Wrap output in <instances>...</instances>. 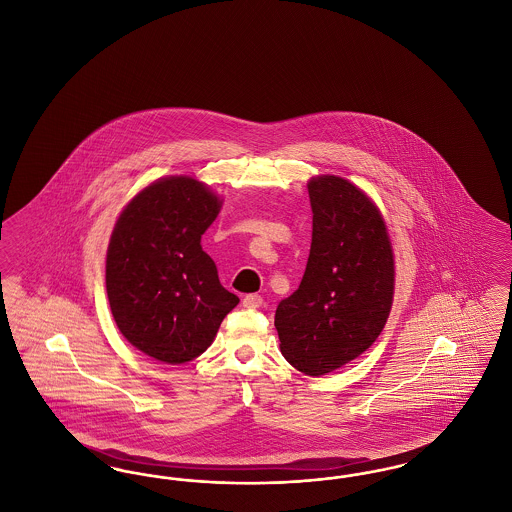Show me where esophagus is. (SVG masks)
I'll use <instances>...</instances> for the list:
<instances>
[{
  "label": "esophagus",
  "instance_id": "esophagus-1",
  "mask_svg": "<svg viewBox=\"0 0 512 512\" xmlns=\"http://www.w3.org/2000/svg\"><path fill=\"white\" fill-rule=\"evenodd\" d=\"M263 305V297L259 293H249L244 297V307L247 309H259Z\"/></svg>",
  "mask_w": 512,
  "mask_h": 512
}]
</instances>
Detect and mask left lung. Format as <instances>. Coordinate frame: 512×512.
<instances>
[{"label":"left lung","mask_w":512,"mask_h":512,"mask_svg":"<svg viewBox=\"0 0 512 512\" xmlns=\"http://www.w3.org/2000/svg\"><path fill=\"white\" fill-rule=\"evenodd\" d=\"M313 240L295 292L276 307L280 351L309 376L353 361L380 336L393 299V253L376 205L340 176L309 182Z\"/></svg>","instance_id":"8db88e82"}]
</instances>
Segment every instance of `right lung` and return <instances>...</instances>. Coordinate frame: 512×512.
Masks as SVG:
<instances>
[{
	"mask_svg": "<svg viewBox=\"0 0 512 512\" xmlns=\"http://www.w3.org/2000/svg\"><path fill=\"white\" fill-rule=\"evenodd\" d=\"M219 209L205 184L171 176L136 195L115 224L105 267L111 313L126 340L167 365L199 357L240 303L201 249Z\"/></svg>",
	"mask_w": 512,
	"mask_h": 512,
	"instance_id": "add662e5",
	"label": "right lung"
}]
</instances>
